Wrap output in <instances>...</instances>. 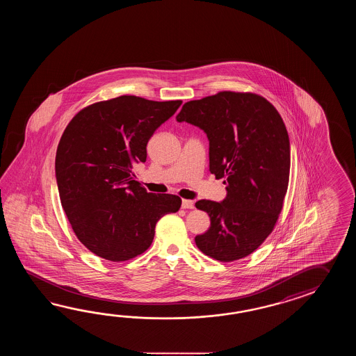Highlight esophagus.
Segmentation results:
<instances>
[{
	"label": "esophagus",
	"instance_id": "esophagus-1",
	"mask_svg": "<svg viewBox=\"0 0 356 356\" xmlns=\"http://www.w3.org/2000/svg\"><path fill=\"white\" fill-rule=\"evenodd\" d=\"M195 202L191 200H181V209H193Z\"/></svg>",
	"mask_w": 356,
	"mask_h": 356
}]
</instances>
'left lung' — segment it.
<instances>
[{
    "mask_svg": "<svg viewBox=\"0 0 356 356\" xmlns=\"http://www.w3.org/2000/svg\"><path fill=\"white\" fill-rule=\"evenodd\" d=\"M177 121L204 129L210 141V172L227 184L221 202H196L211 221L195 238L198 250L221 262L247 257L273 233L288 191L285 123L264 97L235 91L187 102Z\"/></svg>",
    "mask_w": 356,
    "mask_h": 356,
    "instance_id": "obj_1",
    "label": "left lung"
}]
</instances>
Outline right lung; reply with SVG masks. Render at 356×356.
Returning <instances> with one entry per match:
<instances>
[{"instance_id":"right-lung-1","label":"right lung","mask_w":356,"mask_h":356,"mask_svg":"<svg viewBox=\"0 0 356 356\" xmlns=\"http://www.w3.org/2000/svg\"><path fill=\"white\" fill-rule=\"evenodd\" d=\"M181 104L122 95L83 108L63 131L56 152L60 204L77 239L99 257H137L152 245L156 222L179 210V197L149 193L132 169Z\"/></svg>"}]
</instances>
